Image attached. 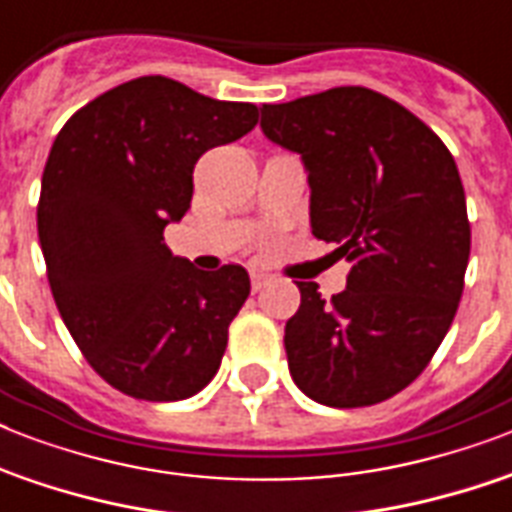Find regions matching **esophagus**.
I'll return each instance as SVG.
<instances>
[{"mask_svg":"<svg viewBox=\"0 0 512 512\" xmlns=\"http://www.w3.org/2000/svg\"><path fill=\"white\" fill-rule=\"evenodd\" d=\"M249 281H252V289H255V292H260V289L265 287V284H268V281H271V273H265V271H249Z\"/></svg>","mask_w":512,"mask_h":512,"instance_id":"1","label":"esophagus"}]
</instances>
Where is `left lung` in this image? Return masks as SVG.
<instances>
[{
  "label": "left lung",
  "instance_id": "8db88e82",
  "mask_svg": "<svg viewBox=\"0 0 512 512\" xmlns=\"http://www.w3.org/2000/svg\"><path fill=\"white\" fill-rule=\"evenodd\" d=\"M260 114L265 138L303 159L313 236L353 263L329 303L297 284L289 374L324 406L380 404L420 377L460 305L470 223L457 164L428 124L366 87Z\"/></svg>",
  "mask_w": 512,
  "mask_h": 512
}]
</instances>
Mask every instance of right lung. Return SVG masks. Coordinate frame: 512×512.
I'll return each instance as SVG.
<instances>
[{"label":"right lung","mask_w":512,"mask_h":512,"mask_svg":"<svg viewBox=\"0 0 512 512\" xmlns=\"http://www.w3.org/2000/svg\"><path fill=\"white\" fill-rule=\"evenodd\" d=\"M255 124L252 103L140 76L79 108L52 143L36 207L52 297L92 369L127 396L180 401L220 369L249 273L193 268L164 228L191 207L199 156Z\"/></svg>","instance_id":"1"}]
</instances>
